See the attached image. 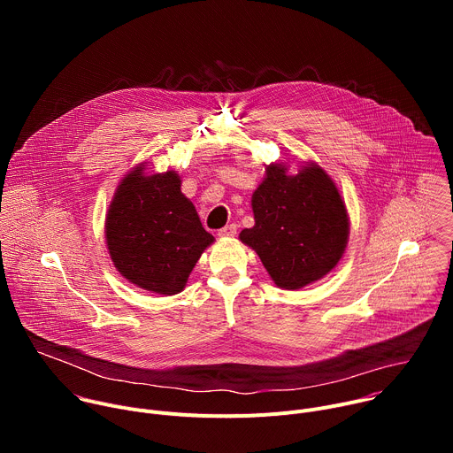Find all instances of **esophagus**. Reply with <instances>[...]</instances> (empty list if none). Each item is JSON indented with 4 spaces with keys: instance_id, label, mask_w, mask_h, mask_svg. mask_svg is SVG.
Wrapping results in <instances>:
<instances>
[{
    "instance_id": "obj_1",
    "label": "esophagus",
    "mask_w": 453,
    "mask_h": 453,
    "mask_svg": "<svg viewBox=\"0 0 453 453\" xmlns=\"http://www.w3.org/2000/svg\"><path fill=\"white\" fill-rule=\"evenodd\" d=\"M217 234H219L220 238H231V236H234V234H236V224H229V226H226V227H222V229H219Z\"/></svg>"
}]
</instances>
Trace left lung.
<instances>
[{
	"label": "left lung",
	"mask_w": 453,
	"mask_h": 453,
	"mask_svg": "<svg viewBox=\"0 0 453 453\" xmlns=\"http://www.w3.org/2000/svg\"><path fill=\"white\" fill-rule=\"evenodd\" d=\"M265 173L252 193L254 226L240 240L260 256L278 287L297 290L339 264L349 234L346 206L317 165L288 175L285 165L273 163Z\"/></svg>",
	"instance_id": "obj_1"
}]
</instances>
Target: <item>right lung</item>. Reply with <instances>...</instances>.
Listing matches in <instances>:
<instances>
[{
  "label": "right lung",
  "instance_id": "right-lung-1",
  "mask_svg": "<svg viewBox=\"0 0 453 453\" xmlns=\"http://www.w3.org/2000/svg\"><path fill=\"white\" fill-rule=\"evenodd\" d=\"M140 165L119 182L105 220L114 267L149 292L172 296L184 288L203 250L215 238L180 193L175 172L145 175Z\"/></svg>",
  "mask_w": 453,
  "mask_h": 453
}]
</instances>
